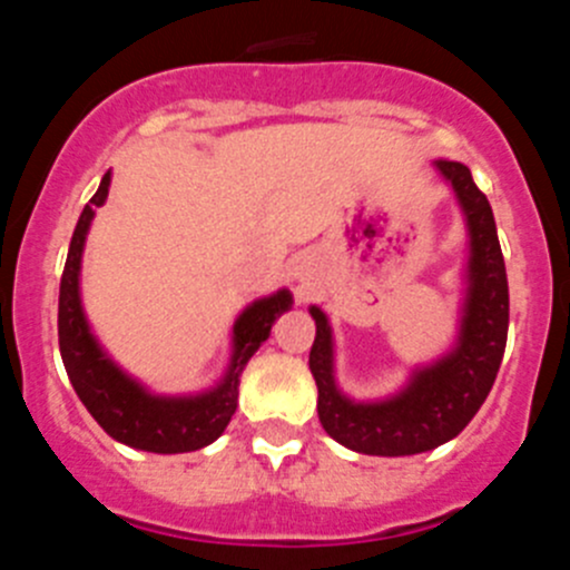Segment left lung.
<instances>
[{
	"instance_id": "1",
	"label": "left lung",
	"mask_w": 570,
	"mask_h": 570,
	"mask_svg": "<svg viewBox=\"0 0 570 570\" xmlns=\"http://www.w3.org/2000/svg\"><path fill=\"white\" fill-rule=\"evenodd\" d=\"M436 168L454 188L471 230L468 299L460 345L445 360L414 374L400 396L362 405L345 400L336 391L328 320L320 308H311L316 336L308 365L320 391V422L336 442L360 454L407 456L454 440L485 402L505 354L508 276L493 210L465 165L440 159Z\"/></svg>"
}]
</instances>
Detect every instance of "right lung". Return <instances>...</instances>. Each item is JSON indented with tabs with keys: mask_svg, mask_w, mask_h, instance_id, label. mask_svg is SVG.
Masks as SVG:
<instances>
[{
	"mask_svg": "<svg viewBox=\"0 0 570 570\" xmlns=\"http://www.w3.org/2000/svg\"><path fill=\"white\" fill-rule=\"evenodd\" d=\"M108 185L110 174H105L99 190L85 205L77 230L70 236L68 259H65L62 282H59V351H62L65 371L90 416L116 442H125L139 451H154V454L199 451L228 428L236 411V396H239L242 367L248 365L262 342L268 340L276 316L291 308V294L279 291L268 299L254 302L248 311H242L234 325V360H230L223 385H216L203 396H185V400L183 396L179 400L150 396L142 385H136L102 354V347L90 336L82 302H79L85 234L90 228L94 210L108 196Z\"/></svg>",
	"mask_w": 570,
	"mask_h": 570,
	"instance_id": "right-lung-1",
	"label": "right lung"
}]
</instances>
